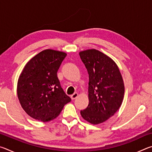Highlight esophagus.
I'll list each match as a JSON object with an SVG mask.
<instances>
[{
	"instance_id": "esophagus-1",
	"label": "esophagus",
	"mask_w": 152,
	"mask_h": 152,
	"mask_svg": "<svg viewBox=\"0 0 152 152\" xmlns=\"http://www.w3.org/2000/svg\"><path fill=\"white\" fill-rule=\"evenodd\" d=\"M78 96V94L77 93V92H75V93H74L72 95H71V99L72 100H74Z\"/></svg>"
}]
</instances>
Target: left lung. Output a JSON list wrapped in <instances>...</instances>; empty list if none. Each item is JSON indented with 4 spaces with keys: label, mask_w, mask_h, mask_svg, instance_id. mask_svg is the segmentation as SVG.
Wrapping results in <instances>:
<instances>
[{
    "label": "left lung",
    "mask_w": 152,
    "mask_h": 152,
    "mask_svg": "<svg viewBox=\"0 0 152 152\" xmlns=\"http://www.w3.org/2000/svg\"><path fill=\"white\" fill-rule=\"evenodd\" d=\"M89 75L88 105L81 116L92 125L106 121L121 106L125 86L119 67L109 56L95 49L79 52Z\"/></svg>",
    "instance_id": "left-lung-1"
}]
</instances>
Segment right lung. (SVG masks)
I'll return each mask as SVG.
<instances>
[{"instance_id":"obj_1","label":"right lung","mask_w":152,"mask_h":152,"mask_svg":"<svg viewBox=\"0 0 152 152\" xmlns=\"http://www.w3.org/2000/svg\"><path fill=\"white\" fill-rule=\"evenodd\" d=\"M67 53L47 49L28 61L17 82L20 105L33 119L48 122L55 119L71 101L60 86L57 72Z\"/></svg>"}]
</instances>
